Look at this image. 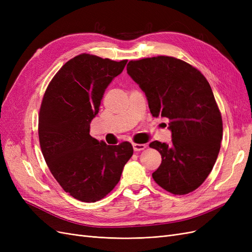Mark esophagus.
<instances>
[{"mask_svg": "<svg viewBox=\"0 0 252 252\" xmlns=\"http://www.w3.org/2000/svg\"><path fill=\"white\" fill-rule=\"evenodd\" d=\"M132 147H133L134 151H142L147 147V145L146 144H135V143H133Z\"/></svg>", "mask_w": 252, "mask_h": 252, "instance_id": "1", "label": "esophagus"}]
</instances>
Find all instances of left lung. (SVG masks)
<instances>
[{
	"instance_id": "obj_1",
	"label": "left lung",
	"mask_w": 252,
	"mask_h": 252,
	"mask_svg": "<svg viewBox=\"0 0 252 252\" xmlns=\"http://www.w3.org/2000/svg\"><path fill=\"white\" fill-rule=\"evenodd\" d=\"M127 73L145 93L152 117L169 120L171 142L149 144L162 156L152 178L170 193L193 191L212 170L223 136L208 81L184 61L164 56L130 61Z\"/></svg>"
}]
</instances>
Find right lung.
<instances>
[{
	"instance_id": "obj_1",
	"label": "right lung",
	"mask_w": 252,
	"mask_h": 252,
	"mask_svg": "<svg viewBox=\"0 0 252 252\" xmlns=\"http://www.w3.org/2000/svg\"><path fill=\"white\" fill-rule=\"evenodd\" d=\"M126 64L83 53L68 61L45 91L39 117L42 154L59 184L79 201L94 203L107 195L133 154L130 143L107 145L89 134L106 88Z\"/></svg>"
}]
</instances>
